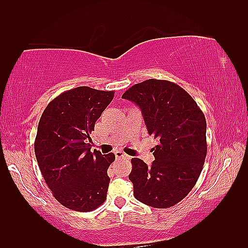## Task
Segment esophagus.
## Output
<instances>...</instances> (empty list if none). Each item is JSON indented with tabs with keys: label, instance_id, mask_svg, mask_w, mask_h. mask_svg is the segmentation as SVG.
Instances as JSON below:
<instances>
[{
	"label": "esophagus",
	"instance_id": "obj_1",
	"mask_svg": "<svg viewBox=\"0 0 248 248\" xmlns=\"http://www.w3.org/2000/svg\"><path fill=\"white\" fill-rule=\"evenodd\" d=\"M114 155H115V157H117V158H121V157H124V158H130L129 155L124 154V152H121V151L114 152Z\"/></svg>",
	"mask_w": 248,
	"mask_h": 248
}]
</instances>
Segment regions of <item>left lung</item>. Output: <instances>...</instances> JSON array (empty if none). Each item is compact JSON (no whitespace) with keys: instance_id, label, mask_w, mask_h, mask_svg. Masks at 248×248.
I'll return each mask as SVG.
<instances>
[{"instance_id":"1","label":"left lung","mask_w":248,"mask_h":248,"mask_svg":"<svg viewBox=\"0 0 248 248\" xmlns=\"http://www.w3.org/2000/svg\"><path fill=\"white\" fill-rule=\"evenodd\" d=\"M138 105L148 135L158 140L151 167L131 158L134 196L148 206L176 205L195 186L206 157V120L193 97L168 80L148 79L122 95Z\"/></svg>"}]
</instances>
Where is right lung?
Instances as JSON below:
<instances>
[{"instance_id":"right-lung-1","label":"right lung","mask_w":248,"mask_h":248,"mask_svg":"<svg viewBox=\"0 0 248 248\" xmlns=\"http://www.w3.org/2000/svg\"><path fill=\"white\" fill-rule=\"evenodd\" d=\"M113 96V91L80 86L49 102L39 119L35 140L38 167L55 200L70 210L88 212L107 200L108 169L115 156L91 152L88 141Z\"/></svg>"}]
</instances>
